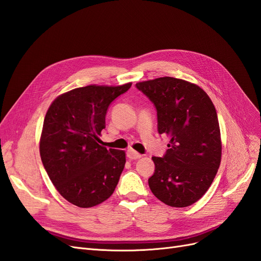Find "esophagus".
<instances>
[{"mask_svg":"<svg viewBox=\"0 0 261 261\" xmlns=\"http://www.w3.org/2000/svg\"><path fill=\"white\" fill-rule=\"evenodd\" d=\"M127 156H128V159H130V160H137V159H139V158H141L143 155H141L140 153H138L137 151H135V150L129 149L128 151H127Z\"/></svg>","mask_w":261,"mask_h":261,"instance_id":"34e87169","label":"esophagus"}]
</instances>
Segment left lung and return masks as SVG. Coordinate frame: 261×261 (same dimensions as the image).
Masks as SVG:
<instances>
[{
  "label": "left lung",
  "instance_id": "obj_1",
  "mask_svg": "<svg viewBox=\"0 0 261 261\" xmlns=\"http://www.w3.org/2000/svg\"><path fill=\"white\" fill-rule=\"evenodd\" d=\"M156 110L158 132L170 137L161 158L152 156V194L171 207H188L206 194L221 162L216 108L199 86L173 77L136 84Z\"/></svg>",
  "mask_w": 261,
  "mask_h": 261
}]
</instances>
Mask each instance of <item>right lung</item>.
Wrapping results in <instances>:
<instances>
[{
	"label": "right lung",
	"mask_w": 261,
	"mask_h": 261,
	"mask_svg": "<svg viewBox=\"0 0 261 261\" xmlns=\"http://www.w3.org/2000/svg\"><path fill=\"white\" fill-rule=\"evenodd\" d=\"M130 86L73 89L55 99L45 114L40 138L43 167L58 192L77 207L103 202L118 183L125 152L102 147L99 136L109 106Z\"/></svg>",
	"instance_id": "add662e5"
}]
</instances>
